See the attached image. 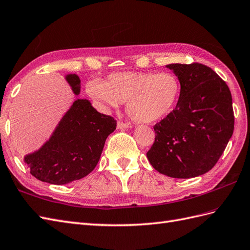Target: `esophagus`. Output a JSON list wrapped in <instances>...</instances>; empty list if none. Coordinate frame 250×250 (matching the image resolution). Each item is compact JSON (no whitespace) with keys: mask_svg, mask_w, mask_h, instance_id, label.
<instances>
[{"mask_svg":"<svg viewBox=\"0 0 250 250\" xmlns=\"http://www.w3.org/2000/svg\"><path fill=\"white\" fill-rule=\"evenodd\" d=\"M118 129H127V127H131L130 123H124V121H118L117 123Z\"/></svg>","mask_w":250,"mask_h":250,"instance_id":"1","label":"esophagus"}]
</instances>
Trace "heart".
I'll list each match as a JSON object with an SVG mask.
<instances>
[{
  "mask_svg": "<svg viewBox=\"0 0 250 250\" xmlns=\"http://www.w3.org/2000/svg\"><path fill=\"white\" fill-rule=\"evenodd\" d=\"M182 91L178 77L165 73H115L104 82L87 84V93L94 99L110 106L125 104L129 116L143 124L162 120L173 111Z\"/></svg>",
  "mask_w": 250,
  "mask_h": 250,
  "instance_id": "obj_1",
  "label": "heart"
}]
</instances>
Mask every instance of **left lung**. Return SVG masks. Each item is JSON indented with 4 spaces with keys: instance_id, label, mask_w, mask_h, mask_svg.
Wrapping results in <instances>:
<instances>
[{
    "instance_id": "left-lung-1",
    "label": "left lung",
    "mask_w": 250,
    "mask_h": 250,
    "mask_svg": "<svg viewBox=\"0 0 250 250\" xmlns=\"http://www.w3.org/2000/svg\"><path fill=\"white\" fill-rule=\"evenodd\" d=\"M181 81L175 108L154 125L146 152L152 167L174 178H191L212 169L234 129L231 93L213 69L201 63L168 64Z\"/></svg>"
}]
</instances>
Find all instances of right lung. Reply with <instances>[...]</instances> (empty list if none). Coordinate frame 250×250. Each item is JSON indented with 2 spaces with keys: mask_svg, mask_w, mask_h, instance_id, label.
<instances>
[{
  "mask_svg": "<svg viewBox=\"0 0 250 250\" xmlns=\"http://www.w3.org/2000/svg\"><path fill=\"white\" fill-rule=\"evenodd\" d=\"M75 95L80 93L76 74L65 76ZM116 120L97 112L86 99H77L41 148L24 157L30 174L53 185H65L86 176L97 166Z\"/></svg>",
  "mask_w": 250,
  "mask_h": 250,
  "instance_id": "add662e5",
  "label": "right lung"
}]
</instances>
